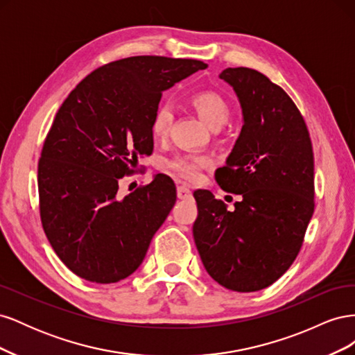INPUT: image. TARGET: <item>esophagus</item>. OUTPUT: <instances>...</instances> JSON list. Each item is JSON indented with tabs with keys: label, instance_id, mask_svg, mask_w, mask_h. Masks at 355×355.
Instances as JSON below:
<instances>
[{
	"label": "esophagus",
	"instance_id": "1",
	"mask_svg": "<svg viewBox=\"0 0 355 355\" xmlns=\"http://www.w3.org/2000/svg\"><path fill=\"white\" fill-rule=\"evenodd\" d=\"M178 197L180 200H189V198H192V191L185 185H180V187H178Z\"/></svg>",
	"mask_w": 355,
	"mask_h": 355
}]
</instances>
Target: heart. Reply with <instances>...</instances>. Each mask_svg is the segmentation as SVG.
Masks as SVG:
<instances>
[{
  "label": "heart",
  "mask_w": 355,
  "mask_h": 355,
  "mask_svg": "<svg viewBox=\"0 0 355 355\" xmlns=\"http://www.w3.org/2000/svg\"><path fill=\"white\" fill-rule=\"evenodd\" d=\"M192 105L211 130L220 128L228 121L231 110L227 99L218 92L204 90L192 96ZM173 123V110L170 105H159L151 123V132L155 137L167 136ZM207 164V158L201 155H180L171 159L168 167L185 179H196L201 167Z\"/></svg>",
  "instance_id": "1"
}]
</instances>
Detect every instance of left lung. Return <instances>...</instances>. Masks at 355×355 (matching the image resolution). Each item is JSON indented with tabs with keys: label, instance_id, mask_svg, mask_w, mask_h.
I'll list each match as a JSON object with an SVG mask.
<instances>
[{
	"label": "left lung",
	"instance_id": "obj_1",
	"mask_svg": "<svg viewBox=\"0 0 355 355\" xmlns=\"http://www.w3.org/2000/svg\"><path fill=\"white\" fill-rule=\"evenodd\" d=\"M219 78L237 96L243 127L216 180L241 201L230 211L210 191H196L192 234L214 282L234 292H256L277 282L302 245L314 213L313 145L280 85L250 68H227Z\"/></svg>",
	"mask_w": 355,
	"mask_h": 355
}]
</instances>
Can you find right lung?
Wrapping results in <instances>:
<instances>
[{"instance_id":"right-lung-1","label":"right lung","mask_w":355,"mask_h":355,"mask_svg":"<svg viewBox=\"0 0 355 355\" xmlns=\"http://www.w3.org/2000/svg\"><path fill=\"white\" fill-rule=\"evenodd\" d=\"M207 65L135 56L87 75L59 108L38 163L42 228L59 259L84 280L110 284L133 274L176 202L157 175L125 197L118 182L151 155L153 116L163 92Z\"/></svg>"}]
</instances>
